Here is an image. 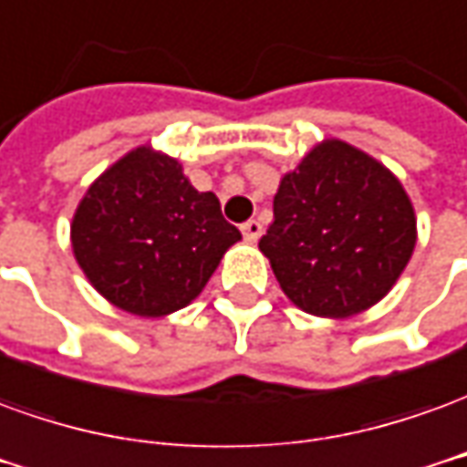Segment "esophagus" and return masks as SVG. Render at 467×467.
<instances>
[{"label":"esophagus","mask_w":467,"mask_h":467,"mask_svg":"<svg viewBox=\"0 0 467 467\" xmlns=\"http://www.w3.org/2000/svg\"><path fill=\"white\" fill-rule=\"evenodd\" d=\"M261 231H264V226H261L256 218H251V221H246V223L241 226V234H244V239L251 241V244H254V241H259Z\"/></svg>","instance_id":"34e87169"}]
</instances>
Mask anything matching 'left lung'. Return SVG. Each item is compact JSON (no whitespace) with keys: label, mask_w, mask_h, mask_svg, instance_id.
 <instances>
[{"label":"left lung","mask_w":467,"mask_h":467,"mask_svg":"<svg viewBox=\"0 0 467 467\" xmlns=\"http://www.w3.org/2000/svg\"><path fill=\"white\" fill-rule=\"evenodd\" d=\"M415 223L385 165L345 140H324L281 178L259 249L299 309L347 319L395 286L418 241Z\"/></svg>","instance_id":"8db88e82"}]
</instances>
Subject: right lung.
<instances>
[{
  "label": "right lung",
  "instance_id": "1",
  "mask_svg": "<svg viewBox=\"0 0 467 467\" xmlns=\"http://www.w3.org/2000/svg\"><path fill=\"white\" fill-rule=\"evenodd\" d=\"M69 239L108 302L135 317H165L203 292L241 234L175 158L140 145L88 188Z\"/></svg>",
  "mask_w": 467,
  "mask_h": 467
}]
</instances>
